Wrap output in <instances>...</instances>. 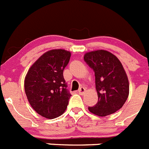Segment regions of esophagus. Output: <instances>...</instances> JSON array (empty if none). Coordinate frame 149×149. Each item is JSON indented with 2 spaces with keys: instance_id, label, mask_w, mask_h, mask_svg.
<instances>
[{
  "instance_id": "1",
  "label": "esophagus",
  "mask_w": 149,
  "mask_h": 149,
  "mask_svg": "<svg viewBox=\"0 0 149 149\" xmlns=\"http://www.w3.org/2000/svg\"><path fill=\"white\" fill-rule=\"evenodd\" d=\"M86 88L85 87H81L80 88V89H78V93L79 94H81V95H84V93H86Z\"/></svg>"
}]
</instances>
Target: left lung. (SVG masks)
I'll return each instance as SVG.
<instances>
[{
  "mask_svg": "<svg viewBox=\"0 0 149 149\" xmlns=\"http://www.w3.org/2000/svg\"><path fill=\"white\" fill-rule=\"evenodd\" d=\"M84 61L93 69L98 100L89 111L106 116L122 108L129 95V82L122 63L107 51L98 50L85 54Z\"/></svg>",
  "mask_w": 149,
  "mask_h": 149,
  "instance_id": "1",
  "label": "left lung"
}]
</instances>
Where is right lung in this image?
<instances>
[{
  "mask_svg": "<svg viewBox=\"0 0 149 149\" xmlns=\"http://www.w3.org/2000/svg\"><path fill=\"white\" fill-rule=\"evenodd\" d=\"M71 53L54 49L42 54L29 68L24 80V90L29 103L38 114L55 119L66 110L70 93L63 77V70Z\"/></svg>",
  "mask_w": 149,
  "mask_h": 149,
  "instance_id": "obj_1",
  "label": "right lung"
}]
</instances>
